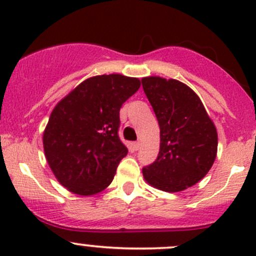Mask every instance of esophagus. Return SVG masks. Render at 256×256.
Instances as JSON below:
<instances>
[{
    "label": "esophagus",
    "mask_w": 256,
    "mask_h": 256,
    "mask_svg": "<svg viewBox=\"0 0 256 256\" xmlns=\"http://www.w3.org/2000/svg\"><path fill=\"white\" fill-rule=\"evenodd\" d=\"M132 147H134V150H138L140 147H141V143H140V142H134V143H132Z\"/></svg>",
    "instance_id": "obj_1"
}]
</instances>
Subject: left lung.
Masks as SVG:
<instances>
[{
  "label": "left lung",
  "instance_id": "1",
  "mask_svg": "<svg viewBox=\"0 0 256 256\" xmlns=\"http://www.w3.org/2000/svg\"><path fill=\"white\" fill-rule=\"evenodd\" d=\"M143 91L160 128V148L143 178L164 192H181L209 172L218 153V131L200 98L175 78L147 76Z\"/></svg>",
  "mask_w": 256,
  "mask_h": 256
}]
</instances>
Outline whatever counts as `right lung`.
<instances>
[{
	"instance_id": "right-lung-1",
	"label": "right lung",
	"mask_w": 256,
	"mask_h": 256,
	"mask_svg": "<svg viewBox=\"0 0 256 256\" xmlns=\"http://www.w3.org/2000/svg\"><path fill=\"white\" fill-rule=\"evenodd\" d=\"M141 86L120 74L86 78L60 100L44 131V150L58 182L78 196H94L113 181L128 148L118 136L119 112Z\"/></svg>"
}]
</instances>
